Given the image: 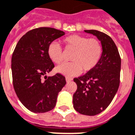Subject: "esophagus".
<instances>
[{
  "label": "esophagus",
  "instance_id": "1",
  "mask_svg": "<svg viewBox=\"0 0 135 135\" xmlns=\"http://www.w3.org/2000/svg\"><path fill=\"white\" fill-rule=\"evenodd\" d=\"M65 80H66L67 83H69V82H70V81L73 80V79L70 78H65Z\"/></svg>",
  "mask_w": 135,
  "mask_h": 135
}]
</instances>
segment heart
Instances as JSON below:
<instances>
[{
	"instance_id": "obj_1",
	"label": "heart",
	"mask_w": 135,
	"mask_h": 135,
	"mask_svg": "<svg viewBox=\"0 0 135 135\" xmlns=\"http://www.w3.org/2000/svg\"><path fill=\"white\" fill-rule=\"evenodd\" d=\"M62 42L66 49L74 51L72 62H64L56 68L58 73L66 77H73L92 70L100 62L102 53L100 42L96 38H88L78 35H69ZM47 55L55 63H60L63 60L62 50L57 42H52L47 47Z\"/></svg>"
}]
</instances>
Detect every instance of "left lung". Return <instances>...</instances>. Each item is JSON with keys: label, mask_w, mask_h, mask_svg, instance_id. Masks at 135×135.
Segmentation results:
<instances>
[{"label": "left lung", "mask_w": 135, "mask_h": 135, "mask_svg": "<svg viewBox=\"0 0 135 135\" xmlns=\"http://www.w3.org/2000/svg\"><path fill=\"white\" fill-rule=\"evenodd\" d=\"M101 42L102 53L97 66L85 75L74 78L78 88L73 95L74 109L82 114L93 116L107 108L119 85L121 58L112 39L105 33L86 30Z\"/></svg>", "instance_id": "left-lung-1"}]
</instances>
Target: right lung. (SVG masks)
<instances>
[{
	"label": "right lung",
	"instance_id": "1",
	"mask_svg": "<svg viewBox=\"0 0 135 135\" xmlns=\"http://www.w3.org/2000/svg\"><path fill=\"white\" fill-rule=\"evenodd\" d=\"M65 34L55 28H35L25 33L16 45L11 59L13 88L21 103L31 112L52 110L58 93L66 84L60 74L45 75L54 68L47 55L48 45Z\"/></svg>",
	"mask_w": 135,
	"mask_h": 135
}]
</instances>
